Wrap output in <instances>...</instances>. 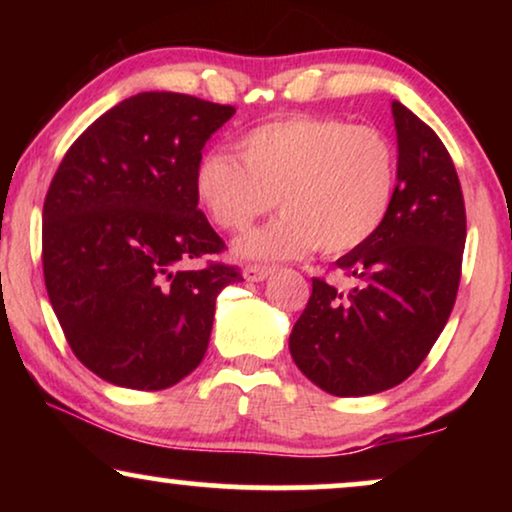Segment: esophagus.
I'll return each mask as SVG.
<instances>
[{
    "instance_id": "1",
    "label": "esophagus",
    "mask_w": 512,
    "mask_h": 512,
    "mask_svg": "<svg viewBox=\"0 0 512 512\" xmlns=\"http://www.w3.org/2000/svg\"><path fill=\"white\" fill-rule=\"evenodd\" d=\"M272 275V268L268 265H247V268L242 270V277L247 279V282H265Z\"/></svg>"
}]
</instances>
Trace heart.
Segmentation results:
<instances>
[{
  "instance_id": "b5f03b06",
  "label": "heart",
  "mask_w": 512,
  "mask_h": 512,
  "mask_svg": "<svg viewBox=\"0 0 512 512\" xmlns=\"http://www.w3.org/2000/svg\"><path fill=\"white\" fill-rule=\"evenodd\" d=\"M396 149L368 125L291 116L237 139V158L205 153L193 191L223 230H247L279 205L284 214L235 242L240 258L284 261L319 249L349 254L387 219L396 195Z\"/></svg>"
}]
</instances>
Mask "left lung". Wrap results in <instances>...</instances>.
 Here are the masks:
<instances>
[{"mask_svg":"<svg viewBox=\"0 0 512 512\" xmlns=\"http://www.w3.org/2000/svg\"><path fill=\"white\" fill-rule=\"evenodd\" d=\"M398 144L396 195L366 244L335 265L354 279L342 293L312 279L289 335L293 361L333 396H370L415 373L457 298L466 209L450 153L429 125L391 102Z\"/></svg>","mask_w":512,"mask_h":512,"instance_id":"obj_1","label":"left lung"}]
</instances>
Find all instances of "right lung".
Here are the masks:
<instances>
[{
    "mask_svg": "<svg viewBox=\"0 0 512 512\" xmlns=\"http://www.w3.org/2000/svg\"><path fill=\"white\" fill-rule=\"evenodd\" d=\"M233 107L139 93L72 144L44 202V279L83 366L125 389L158 391L200 366L216 296L242 275L184 268L223 240L198 209L195 165Z\"/></svg>",
    "mask_w": 512,
    "mask_h": 512,
    "instance_id": "right-lung-1",
    "label": "right lung"
}]
</instances>
